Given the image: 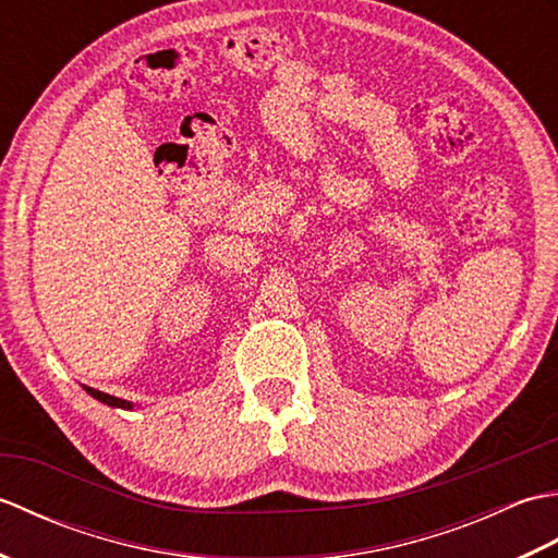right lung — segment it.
<instances>
[{"label":"right lung","mask_w":558,"mask_h":558,"mask_svg":"<svg viewBox=\"0 0 558 558\" xmlns=\"http://www.w3.org/2000/svg\"><path fill=\"white\" fill-rule=\"evenodd\" d=\"M86 388V393L88 396H93L96 400H100V402H105V405H110V408H122V410H132L134 405L129 400H122V398H114V396H108V393H102V390H96V388H88V386H83Z\"/></svg>","instance_id":"obj_1"}]
</instances>
